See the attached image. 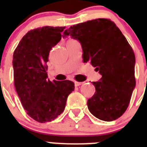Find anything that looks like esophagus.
<instances>
[{"mask_svg": "<svg viewBox=\"0 0 147 147\" xmlns=\"http://www.w3.org/2000/svg\"><path fill=\"white\" fill-rule=\"evenodd\" d=\"M82 84V82H76V81L74 82V85L76 87L80 86V85H81Z\"/></svg>", "mask_w": 147, "mask_h": 147, "instance_id": "esophagus-1", "label": "esophagus"}]
</instances>
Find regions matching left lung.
Instances as JSON below:
<instances>
[{
    "label": "left lung",
    "instance_id": "8db88e82",
    "mask_svg": "<svg viewBox=\"0 0 147 147\" xmlns=\"http://www.w3.org/2000/svg\"><path fill=\"white\" fill-rule=\"evenodd\" d=\"M80 41L84 62H90L102 78L93 82L96 92L88 100L95 117L112 121L121 117L129 106L136 87V57L132 47L115 23L98 18L65 30L62 37Z\"/></svg>",
    "mask_w": 147,
    "mask_h": 147
}]
</instances>
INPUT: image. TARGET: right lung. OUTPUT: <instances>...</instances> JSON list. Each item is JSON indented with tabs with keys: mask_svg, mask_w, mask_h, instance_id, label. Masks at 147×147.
Returning <instances> with one entry per match:
<instances>
[{
	"mask_svg": "<svg viewBox=\"0 0 147 147\" xmlns=\"http://www.w3.org/2000/svg\"><path fill=\"white\" fill-rule=\"evenodd\" d=\"M65 28L44 26L31 30L23 36L13 54L17 93L27 114L40 123L57 119L64 111L67 96L75 88L69 80H48L49 52L60 41Z\"/></svg>",
	"mask_w": 147,
	"mask_h": 147,
	"instance_id": "right-lung-1",
	"label": "right lung"
}]
</instances>
